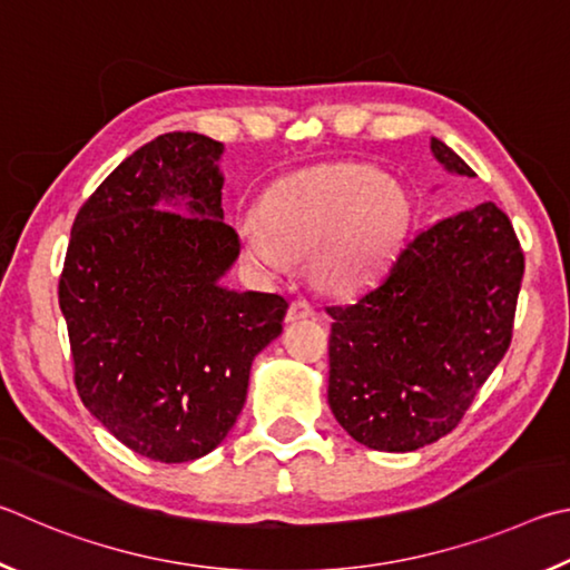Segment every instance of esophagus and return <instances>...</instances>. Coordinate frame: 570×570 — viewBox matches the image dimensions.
I'll use <instances>...</instances> for the list:
<instances>
[{
    "label": "esophagus",
    "mask_w": 570,
    "mask_h": 570,
    "mask_svg": "<svg viewBox=\"0 0 570 570\" xmlns=\"http://www.w3.org/2000/svg\"><path fill=\"white\" fill-rule=\"evenodd\" d=\"M307 317H313V305L307 301H293L291 307H287L285 321L287 323H301V321H307Z\"/></svg>",
    "instance_id": "34e87169"
}]
</instances>
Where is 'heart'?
<instances>
[{"instance_id":"1","label":"heart","mask_w":570,"mask_h":570,"mask_svg":"<svg viewBox=\"0 0 570 570\" xmlns=\"http://www.w3.org/2000/svg\"><path fill=\"white\" fill-rule=\"evenodd\" d=\"M407 199L393 179L365 163H331L267 187L257 219L239 227L245 255L265 269H285L311 255L315 283L351 293L381 273L401 243Z\"/></svg>"}]
</instances>
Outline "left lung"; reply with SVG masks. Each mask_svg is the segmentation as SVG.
<instances>
[{"label":"left lung","instance_id":"1","mask_svg":"<svg viewBox=\"0 0 570 570\" xmlns=\"http://www.w3.org/2000/svg\"><path fill=\"white\" fill-rule=\"evenodd\" d=\"M431 149L448 173L475 177L441 139ZM523 267L511 219L481 203L421 229L357 301L325 307L335 421L387 453L451 433L511 345Z\"/></svg>","mask_w":570,"mask_h":570}]
</instances>
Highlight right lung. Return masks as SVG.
Wrapping results in <instances>:
<instances>
[{
    "label": "right lung",
    "mask_w": 570,
    "mask_h": 570,
    "mask_svg": "<svg viewBox=\"0 0 570 570\" xmlns=\"http://www.w3.org/2000/svg\"><path fill=\"white\" fill-rule=\"evenodd\" d=\"M223 149L197 132L139 147L79 207L59 275L79 397L159 463L225 441L287 313L285 297L219 285L239 255L223 223Z\"/></svg>",
    "instance_id": "add662e5"
}]
</instances>
